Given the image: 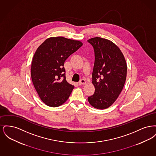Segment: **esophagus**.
<instances>
[{"label": "esophagus", "instance_id": "esophagus-1", "mask_svg": "<svg viewBox=\"0 0 156 156\" xmlns=\"http://www.w3.org/2000/svg\"><path fill=\"white\" fill-rule=\"evenodd\" d=\"M86 83V81L84 79H81L79 82V85H85Z\"/></svg>", "mask_w": 156, "mask_h": 156}]
</instances>
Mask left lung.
I'll list each match as a JSON object with an SVG mask.
<instances>
[{"label":"left lung","mask_w":156,"mask_h":156,"mask_svg":"<svg viewBox=\"0 0 156 156\" xmlns=\"http://www.w3.org/2000/svg\"><path fill=\"white\" fill-rule=\"evenodd\" d=\"M88 41L94 47L95 57L92 72L95 90L88 100L94 108L105 109L116 101L124 87L126 59L119 47L109 40L96 37Z\"/></svg>","instance_id":"obj_1"}]
</instances>
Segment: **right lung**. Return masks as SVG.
Masks as SVG:
<instances>
[{
  "instance_id": "1",
  "label": "right lung",
  "mask_w": 156,
  "mask_h": 156,
  "mask_svg": "<svg viewBox=\"0 0 156 156\" xmlns=\"http://www.w3.org/2000/svg\"><path fill=\"white\" fill-rule=\"evenodd\" d=\"M83 43L65 37L47 38L32 59L31 76L41 100L50 107L64 104L74 88L66 79L64 62Z\"/></svg>"
}]
</instances>
